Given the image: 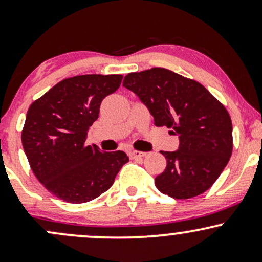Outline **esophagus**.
<instances>
[{"mask_svg":"<svg viewBox=\"0 0 262 262\" xmlns=\"http://www.w3.org/2000/svg\"><path fill=\"white\" fill-rule=\"evenodd\" d=\"M129 155H130L132 159H141L146 155V152L138 151V150H132V151L129 152Z\"/></svg>","mask_w":262,"mask_h":262,"instance_id":"34e87169","label":"esophagus"}]
</instances>
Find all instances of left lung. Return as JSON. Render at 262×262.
<instances>
[{"mask_svg":"<svg viewBox=\"0 0 262 262\" xmlns=\"http://www.w3.org/2000/svg\"><path fill=\"white\" fill-rule=\"evenodd\" d=\"M123 86L148 107L156 127L179 135L176 151H161L166 169L155 177L164 194L187 200L213 185L233 151V127L228 111L197 81L164 68L124 77Z\"/></svg>","mask_w":262,"mask_h":262,"instance_id":"8db88e82","label":"left lung"}]
</instances>
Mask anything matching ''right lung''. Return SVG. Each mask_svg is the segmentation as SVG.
Segmentation results:
<instances>
[{"label": "right lung", "mask_w": 262, "mask_h": 262, "mask_svg": "<svg viewBox=\"0 0 262 262\" xmlns=\"http://www.w3.org/2000/svg\"><path fill=\"white\" fill-rule=\"evenodd\" d=\"M122 75H79L64 79L29 107L23 149L38 181L69 203L95 200L113 185L129 159L121 150L87 145V130L101 102L121 86Z\"/></svg>", "instance_id": "add662e5"}]
</instances>
